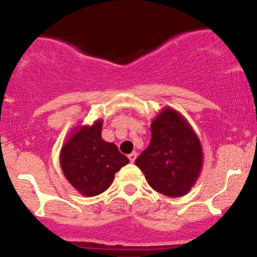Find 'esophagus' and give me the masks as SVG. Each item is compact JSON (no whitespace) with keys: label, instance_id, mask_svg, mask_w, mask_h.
I'll list each match as a JSON object with an SVG mask.
<instances>
[{"label":"esophagus","instance_id":"1","mask_svg":"<svg viewBox=\"0 0 257 257\" xmlns=\"http://www.w3.org/2000/svg\"><path fill=\"white\" fill-rule=\"evenodd\" d=\"M137 157H138V153H137V152H132V153H131V155H129V156H128L129 161H131V162H132V163H133V162H134V161H135V159H137Z\"/></svg>","mask_w":257,"mask_h":257}]
</instances>
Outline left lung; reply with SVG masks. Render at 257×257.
<instances>
[{"label":"left lung","mask_w":257,"mask_h":257,"mask_svg":"<svg viewBox=\"0 0 257 257\" xmlns=\"http://www.w3.org/2000/svg\"><path fill=\"white\" fill-rule=\"evenodd\" d=\"M203 149L187 119L172 107H163L151 122V141L135 159L155 191L167 197L187 194L203 167Z\"/></svg>","instance_id":"left-lung-1"}]
</instances>
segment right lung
Returning <instances> with one entry per match:
<instances>
[{
    "label": "right lung",
    "mask_w": 257,
    "mask_h": 257,
    "mask_svg": "<svg viewBox=\"0 0 257 257\" xmlns=\"http://www.w3.org/2000/svg\"><path fill=\"white\" fill-rule=\"evenodd\" d=\"M101 129L102 119H96L91 125H77L60 151V167L65 178L85 197L105 192L114 174L129 163L118 147L101 138Z\"/></svg>",
    "instance_id": "add662e5"
}]
</instances>
